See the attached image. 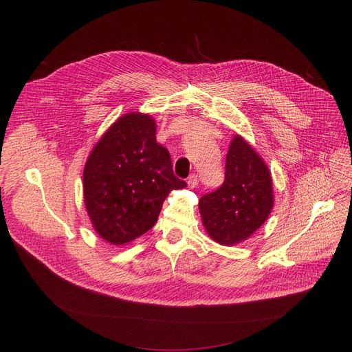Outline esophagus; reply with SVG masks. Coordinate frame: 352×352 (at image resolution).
I'll use <instances>...</instances> for the list:
<instances>
[{"label": "esophagus", "mask_w": 352, "mask_h": 352, "mask_svg": "<svg viewBox=\"0 0 352 352\" xmlns=\"http://www.w3.org/2000/svg\"><path fill=\"white\" fill-rule=\"evenodd\" d=\"M187 184H188V187H190V188H195V187L198 186V175H195V174H191V175L188 177V181H187Z\"/></svg>", "instance_id": "1"}]
</instances>
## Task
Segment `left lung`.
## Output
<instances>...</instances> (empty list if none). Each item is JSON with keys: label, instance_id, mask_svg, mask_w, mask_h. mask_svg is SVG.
I'll return each instance as SVG.
<instances>
[{"label": "left lung", "instance_id": "1", "mask_svg": "<svg viewBox=\"0 0 352 352\" xmlns=\"http://www.w3.org/2000/svg\"><path fill=\"white\" fill-rule=\"evenodd\" d=\"M198 206L208 235L221 245L243 243L265 223L274 206L271 173L241 135L230 144L223 186Z\"/></svg>", "mask_w": 352, "mask_h": 352}]
</instances>
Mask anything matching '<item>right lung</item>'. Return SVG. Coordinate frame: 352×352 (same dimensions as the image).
Here are the masks:
<instances>
[{"label":"right lung","mask_w":352,"mask_h":352,"mask_svg":"<svg viewBox=\"0 0 352 352\" xmlns=\"http://www.w3.org/2000/svg\"><path fill=\"white\" fill-rule=\"evenodd\" d=\"M153 117L118 118L92 148L84 166V201L97 234L124 245L151 230L162 202L187 184L173 173L166 148L155 138Z\"/></svg>","instance_id":"1"}]
</instances>
